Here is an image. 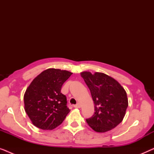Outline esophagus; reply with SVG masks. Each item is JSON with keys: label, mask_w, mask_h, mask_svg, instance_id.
Wrapping results in <instances>:
<instances>
[{"label": "esophagus", "mask_w": 154, "mask_h": 154, "mask_svg": "<svg viewBox=\"0 0 154 154\" xmlns=\"http://www.w3.org/2000/svg\"><path fill=\"white\" fill-rule=\"evenodd\" d=\"M81 105L80 103H77L76 104L73 106V107H75V108H81Z\"/></svg>", "instance_id": "1"}]
</instances>
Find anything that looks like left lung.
<instances>
[{"instance_id": "1", "label": "left lung", "mask_w": 154, "mask_h": 154, "mask_svg": "<svg viewBox=\"0 0 154 154\" xmlns=\"http://www.w3.org/2000/svg\"><path fill=\"white\" fill-rule=\"evenodd\" d=\"M91 92L94 113L86 119L88 125L97 132L113 129L123 121L128 106L127 93L117 81L103 73H81Z\"/></svg>"}]
</instances>
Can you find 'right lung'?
I'll use <instances>...</instances> for the list:
<instances>
[{
	"label": "right lung",
	"mask_w": 154,
	"mask_h": 154,
	"mask_svg": "<svg viewBox=\"0 0 154 154\" xmlns=\"http://www.w3.org/2000/svg\"><path fill=\"white\" fill-rule=\"evenodd\" d=\"M72 73L48 69L33 80L24 95V109L35 127L53 130L64 121L70 110L62 86Z\"/></svg>",
	"instance_id": "add662e5"
}]
</instances>
